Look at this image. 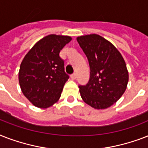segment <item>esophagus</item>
Instances as JSON below:
<instances>
[{"instance_id":"34e87169","label":"esophagus","mask_w":148,"mask_h":148,"mask_svg":"<svg viewBox=\"0 0 148 148\" xmlns=\"http://www.w3.org/2000/svg\"><path fill=\"white\" fill-rule=\"evenodd\" d=\"M76 77H77V74H75V73L71 75V78L72 80H74V79H76Z\"/></svg>"}]
</instances>
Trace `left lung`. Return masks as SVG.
<instances>
[{
  "label": "left lung",
  "instance_id": "obj_1",
  "mask_svg": "<svg viewBox=\"0 0 148 148\" xmlns=\"http://www.w3.org/2000/svg\"><path fill=\"white\" fill-rule=\"evenodd\" d=\"M88 58L90 79L80 85L84 101L95 109H105L117 102L128 82V71L124 58L117 49L101 36L93 34L77 38Z\"/></svg>",
  "mask_w": 148,
  "mask_h": 148
}]
</instances>
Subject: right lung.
<instances>
[{"instance_id":"right-lung-1","label":"right lung","mask_w":148,"mask_h":148,"mask_svg":"<svg viewBox=\"0 0 148 148\" xmlns=\"http://www.w3.org/2000/svg\"><path fill=\"white\" fill-rule=\"evenodd\" d=\"M71 40L69 36H46L34 45L22 60L18 76L21 89L36 107L49 108L60 98L69 76L59 53Z\"/></svg>"}]
</instances>
